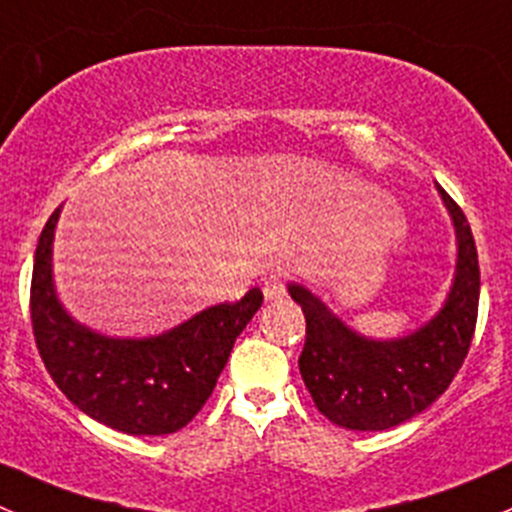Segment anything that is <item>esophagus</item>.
I'll return each mask as SVG.
<instances>
[{"instance_id": "1", "label": "esophagus", "mask_w": 512, "mask_h": 512, "mask_svg": "<svg viewBox=\"0 0 512 512\" xmlns=\"http://www.w3.org/2000/svg\"><path fill=\"white\" fill-rule=\"evenodd\" d=\"M286 296V286L281 274H269L264 279V299L266 301H279Z\"/></svg>"}]
</instances>
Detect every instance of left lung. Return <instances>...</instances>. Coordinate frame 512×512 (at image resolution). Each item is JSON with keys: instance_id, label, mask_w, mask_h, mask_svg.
I'll list each match as a JSON object with an SVG mask.
<instances>
[{"instance_id": "1", "label": "left lung", "mask_w": 512, "mask_h": 512, "mask_svg": "<svg viewBox=\"0 0 512 512\" xmlns=\"http://www.w3.org/2000/svg\"><path fill=\"white\" fill-rule=\"evenodd\" d=\"M437 193L455 226L457 264L445 304L420 329L397 339H369L306 286L289 284L291 299L306 316L301 377L334 425L359 432L402 425L427 410L465 362L478 321V248L460 206L440 186Z\"/></svg>"}]
</instances>
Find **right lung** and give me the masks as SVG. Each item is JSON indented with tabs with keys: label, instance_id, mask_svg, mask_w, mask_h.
Wrapping results in <instances>:
<instances>
[{
	"label": "right lung",
	"instance_id": "add662e5",
	"mask_svg": "<svg viewBox=\"0 0 512 512\" xmlns=\"http://www.w3.org/2000/svg\"><path fill=\"white\" fill-rule=\"evenodd\" d=\"M62 206L42 228L34 253V342L47 372L72 405L125 435H170L211 397L233 342L261 309L251 289L236 304H216L158 337L120 339L92 332L70 316L52 279V241Z\"/></svg>",
	"mask_w": 512,
	"mask_h": 512
}]
</instances>
